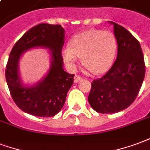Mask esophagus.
I'll return each mask as SVG.
<instances>
[{
	"label": "esophagus",
	"mask_w": 150,
	"mask_h": 150,
	"mask_svg": "<svg viewBox=\"0 0 150 150\" xmlns=\"http://www.w3.org/2000/svg\"><path fill=\"white\" fill-rule=\"evenodd\" d=\"M81 80V77L80 76H78V75H75V76H74V83L79 82Z\"/></svg>",
	"instance_id": "34e87169"
}]
</instances>
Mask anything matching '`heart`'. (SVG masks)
Here are the masks:
<instances>
[{
    "label": "heart",
    "mask_w": 150,
    "mask_h": 150,
    "mask_svg": "<svg viewBox=\"0 0 150 150\" xmlns=\"http://www.w3.org/2000/svg\"><path fill=\"white\" fill-rule=\"evenodd\" d=\"M116 40L110 32L88 29L72 38L70 45L62 50V57L68 67L74 69L81 57L82 64L93 74L110 69L116 53Z\"/></svg>",
    "instance_id": "b5f03b06"
}]
</instances>
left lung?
<instances>
[{"instance_id": "obj_1", "label": "left lung", "mask_w": 150, "mask_h": 150, "mask_svg": "<svg viewBox=\"0 0 150 150\" xmlns=\"http://www.w3.org/2000/svg\"><path fill=\"white\" fill-rule=\"evenodd\" d=\"M113 32L117 43V56L107 74L94 80L88 103L100 113H115L133 103L142 86L145 67L139 41L127 29L116 23Z\"/></svg>"}]
</instances>
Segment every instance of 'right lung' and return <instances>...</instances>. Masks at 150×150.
<instances>
[{
	"label": "right lung",
	"mask_w": 150,
	"mask_h": 150,
	"mask_svg": "<svg viewBox=\"0 0 150 150\" xmlns=\"http://www.w3.org/2000/svg\"><path fill=\"white\" fill-rule=\"evenodd\" d=\"M64 42V29L62 25L39 24L26 32L14 45L6 65L5 78L14 102L25 112L50 117L64 106L74 76L63 69L62 50ZM34 47L50 50V67L42 79L29 86L25 85L19 76V62L24 52Z\"/></svg>",
	"instance_id": "add662e5"
}]
</instances>
